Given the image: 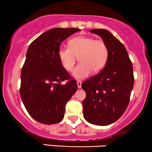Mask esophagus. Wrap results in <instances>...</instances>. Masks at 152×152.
Wrapping results in <instances>:
<instances>
[{
	"mask_svg": "<svg viewBox=\"0 0 152 152\" xmlns=\"http://www.w3.org/2000/svg\"><path fill=\"white\" fill-rule=\"evenodd\" d=\"M77 87L78 88H81L82 87V82L80 80H77Z\"/></svg>",
	"mask_w": 152,
	"mask_h": 152,
	"instance_id": "1",
	"label": "esophagus"
}]
</instances>
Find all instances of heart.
Instances as JSON below:
<instances>
[{
	"instance_id": "1",
	"label": "heart",
	"mask_w": 152,
	"mask_h": 152,
	"mask_svg": "<svg viewBox=\"0 0 152 152\" xmlns=\"http://www.w3.org/2000/svg\"><path fill=\"white\" fill-rule=\"evenodd\" d=\"M69 48L61 47L58 59L64 69L72 71L77 61L80 64L73 70L72 75L78 79L86 77L91 72H99L106 65L109 48L104 40L90 36H77L69 41Z\"/></svg>"
}]
</instances>
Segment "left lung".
<instances>
[{
	"instance_id": "obj_1",
	"label": "left lung",
	"mask_w": 152,
	"mask_h": 152,
	"mask_svg": "<svg viewBox=\"0 0 152 152\" xmlns=\"http://www.w3.org/2000/svg\"><path fill=\"white\" fill-rule=\"evenodd\" d=\"M90 31L107 45L109 58L102 70L82 84L86 92L83 115L91 124L105 126L117 121L127 108L134 81L132 62L124 45L110 32Z\"/></svg>"
}]
</instances>
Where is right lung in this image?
Wrapping results in <instances>:
<instances>
[{"label": "right lung", "instance_id": "add662e5", "mask_svg": "<svg viewBox=\"0 0 152 152\" xmlns=\"http://www.w3.org/2000/svg\"><path fill=\"white\" fill-rule=\"evenodd\" d=\"M78 28H53L30 45L21 71L20 94L29 115L45 124L60 122L77 89L76 80L58 59L60 44ZM66 80L65 84L61 82Z\"/></svg>", "mask_w": 152, "mask_h": 152}]
</instances>
